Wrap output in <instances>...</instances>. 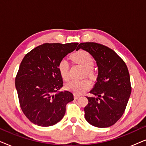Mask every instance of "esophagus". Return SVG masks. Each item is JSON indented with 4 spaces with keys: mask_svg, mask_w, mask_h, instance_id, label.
I'll list each match as a JSON object with an SVG mask.
<instances>
[{
    "mask_svg": "<svg viewBox=\"0 0 146 146\" xmlns=\"http://www.w3.org/2000/svg\"><path fill=\"white\" fill-rule=\"evenodd\" d=\"M74 99H76V100H77V99H78L79 98H80V96L79 95H76V94H74Z\"/></svg>",
    "mask_w": 146,
    "mask_h": 146,
    "instance_id": "34e87169",
    "label": "esophagus"
}]
</instances>
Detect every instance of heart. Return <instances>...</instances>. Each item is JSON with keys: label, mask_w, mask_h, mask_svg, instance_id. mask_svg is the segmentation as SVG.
<instances>
[{"label": "heart", "mask_w": 146, "mask_h": 146, "mask_svg": "<svg viewBox=\"0 0 146 146\" xmlns=\"http://www.w3.org/2000/svg\"><path fill=\"white\" fill-rule=\"evenodd\" d=\"M72 59L76 63L80 65L85 70V74L87 76L93 78L94 72L92 69L94 66V59L90 54L84 50H80L72 55ZM58 71L61 77L67 80L69 78V63L67 60L62 59L58 64ZM68 90L72 92L74 94H82L91 87V82L88 80L84 79L82 80H72L65 86Z\"/></svg>", "instance_id": "b5f03b06"}]
</instances>
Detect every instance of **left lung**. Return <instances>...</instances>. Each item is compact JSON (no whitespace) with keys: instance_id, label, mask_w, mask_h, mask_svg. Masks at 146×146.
<instances>
[{"instance_id":"left-lung-1","label":"left lung","mask_w":146,"mask_h":146,"mask_svg":"<svg viewBox=\"0 0 146 146\" xmlns=\"http://www.w3.org/2000/svg\"><path fill=\"white\" fill-rule=\"evenodd\" d=\"M86 51L96 62L98 74L91 90L93 97H86L85 119L97 127L114 124L124 112L131 94L128 69L113 50L95 42L80 43L76 50Z\"/></svg>"}]
</instances>
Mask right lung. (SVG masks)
<instances>
[{
  "instance_id": "1",
  "label": "right lung",
  "mask_w": 146,
  "mask_h": 146,
  "mask_svg": "<svg viewBox=\"0 0 146 146\" xmlns=\"http://www.w3.org/2000/svg\"><path fill=\"white\" fill-rule=\"evenodd\" d=\"M78 44L46 43L32 50L22 60L15 79L16 89L22 110L35 124H56L63 118L67 104L74 100L71 92H58L63 82L58 66Z\"/></svg>"
}]
</instances>
